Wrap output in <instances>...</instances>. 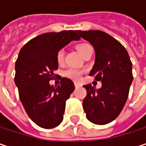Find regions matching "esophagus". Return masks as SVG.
<instances>
[{
    "instance_id": "esophagus-1",
    "label": "esophagus",
    "mask_w": 146,
    "mask_h": 146,
    "mask_svg": "<svg viewBox=\"0 0 146 146\" xmlns=\"http://www.w3.org/2000/svg\"><path fill=\"white\" fill-rule=\"evenodd\" d=\"M74 85H75V87L76 88H78V87H80L82 84H80V83H78V82H74Z\"/></svg>"
}]
</instances>
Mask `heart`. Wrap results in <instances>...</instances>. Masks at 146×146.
Returning <instances> with one entry per match:
<instances>
[{
  "label": "heart",
  "mask_w": 146,
  "mask_h": 146,
  "mask_svg": "<svg viewBox=\"0 0 146 146\" xmlns=\"http://www.w3.org/2000/svg\"><path fill=\"white\" fill-rule=\"evenodd\" d=\"M77 50L79 52V54L83 56L84 54L91 48V46L87 43H80V44H77L76 46ZM64 56H65V50L63 49H60L57 53H56V61L59 64L62 63L64 61ZM83 74V71L77 69V68H68V69H66L63 73V75L70 79L73 80H79L81 78V76Z\"/></svg>",
  "instance_id": "1"
}]
</instances>
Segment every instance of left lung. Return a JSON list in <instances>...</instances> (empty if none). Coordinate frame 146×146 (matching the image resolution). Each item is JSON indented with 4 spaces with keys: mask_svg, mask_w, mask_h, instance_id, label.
<instances>
[{
    "mask_svg": "<svg viewBox=\"0 0 146 146\" xmlns=\"http://www.w3.org/2000/svg\"><path fill=\"white\" fill-rule=\"evenodd\" d=\"M78 34L95 49L90 76L102 84L98 90L91 84L84 86L87 95L83 107L89 121L104 125L117 118L126 103L133 78L132 62L124 46L110 35L101 30H78Z\"/></svg>",
    "mask_w": 146,
    "mask_h": 146,
    "instance_id": "left-lung-1",
    "label": "left lung"
}]
</instances>
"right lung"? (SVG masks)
Returning a JSON list of instances; mask_svg holds the SVG:
<instances>
[{
  "mask_svg": "<svg viewBox=\"0 0 146 146\" xmlns=\"http://www.w3.org/2000/svg\"><path fill=\"white\" fill-rule=\"evenodd\" d=\"M78 30L45 33L29 40L19 51L15 63L14 81L19 98L30 119L43 129H52L63 120L66 101L74 90L73 82L60 78L54 87L50 80L58 68L56 53L72 40H78Z\"/></svg>",
  "mask_w": 146,
  "mask_h": 146,
  "instance_id": "obj_1",
  "label": "right lung"
}]
</instances>
